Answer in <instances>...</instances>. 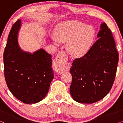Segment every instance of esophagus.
Returning <instances> with one entry per match:
<instances>
[{"label":"esophagus","instance_id":"1","mask_svg":"<svg viewBox=\"0 0 123 123\" xmlns=\"http://www.w3.org/2000/svg\"><path fill=\"white\" fill-rule=\"evenodd\" d=\"M68 56L64 51H60L55 59L54 69L57 73L62 74L66 69Z\"/></svg>","mask_w":123,"mask_h":123}]
</instances>
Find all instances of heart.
I'll return each instance as SVG.
<instances>
[{"instance_id":"1","label":"heart","mask_w":123,"mask_h":123,"mask_svg":"<svg viewBox=\"0 0 123 123\" xmlns=\"http://www.w3.org/2000/svg\"><path fill=\"white\" fill-rule=\"evenodd\" d=\"M53 37L54 42H67L68 53L74 57H82L91 49L96 32L92 26L78 21H70L59 25Z\"/></svg>"}]
</instances>
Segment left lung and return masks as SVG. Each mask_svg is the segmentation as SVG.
Returning <instances> with one entry per match:
<instances>
[{
    "label": "left lung",
    "instance_id": "obj_1",
    "mask_svg": "<svg viewBox=\"0 0 123 123\" xmlns=\"http://www.w3.org/2000/svg\"><path fill=\"white\" fill-rule=\"evenodd\" d=\"M90 51L74 60L70 69V93L79 103L92 104L104 98L111 88L117 73L119 54L110 30L105 23Z\"/></svg>",
    "mask_w": 123,
    "mask_h": 123
}]
</instances>
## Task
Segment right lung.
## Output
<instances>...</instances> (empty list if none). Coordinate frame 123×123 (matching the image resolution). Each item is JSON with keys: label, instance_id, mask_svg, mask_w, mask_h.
<instances>
[{"label": "right lung", "instance_id": "right-lung-1", "mask_svg": "<svg viewBox=\"0 0 123 123\" xmlns=\"http://www.w3.org/2000/svg\"><path fill=\"white\" fill-rule=\"evenodd\" d=\"M21 19L13 25L4 52V75L11 93L23 103L36 104L46 96L54 77L52 56L40 49L33 53L18 43Z\"/></svg>", "mask_w": 123, "mask_h": 123}]
</instances>
